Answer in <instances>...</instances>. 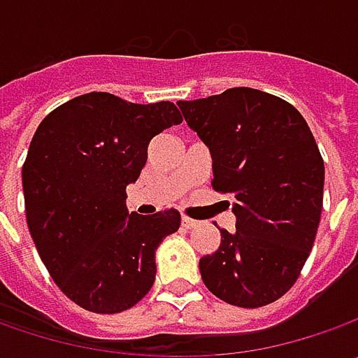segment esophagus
I'll use <instances>...</instances> for the list:
<instances>
[{"instance_id": "esophagus-1", "label": "esophagus", "mask_w": 358, "mask_h": 358, "mask_svg": "<svg viewBox=\"0 0 358 358\" xmlns=\"http://www.w3.org/2000/svg\"><path fill=\"white\" fill-rule=\"evenodd\" d=\"M181 225L185 229H193V227H197V221L195 219H191V217H187V215H183L181 217Z\"/></svg>"}]
</instances>
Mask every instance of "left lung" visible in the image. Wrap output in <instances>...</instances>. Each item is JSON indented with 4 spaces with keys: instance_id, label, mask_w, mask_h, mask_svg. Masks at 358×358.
Masks as SVG:
<instances>
[{
    "instance_id": "1",
    "label": "left lung",
    "mask_w": 358,
    "mask_h": 358,
    "mask_svg": "<svg viewBox=\"0 0 358 358\" xmlns=\"http://www.w3.org/2000/svg\"><path fill=\"white\" fill-rule=\"evenodd\" d=\"M213 157V185L235 197L237 231L201 257L205 287L245 309L281 299L299 279L323 211L324 163L307 121L285 99L233 87L179 101Z\"/></svg>"
}]
</instances>
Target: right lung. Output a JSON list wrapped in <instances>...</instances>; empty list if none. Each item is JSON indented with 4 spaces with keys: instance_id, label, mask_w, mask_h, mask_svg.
Listing matches in <instances>:
<instances>
[{
    "instance_id": "add662e5",
    "label": "right lung",
    "mask_w": 358,
    "mask_h": 358,
    "mask_svg": "<svg viewBox=\"0 0 358 358\" xmlns=\"http://www.w3.org/2000/svg\"><path fill=\"white\" fill-rule=\"evenodd\" d=\"M183 117L171 101L139 105L93 91L39 123L21 169L25 219L51 279L81 309H131L155 282V249L177 209L127 213L149 141Z\"/></svg>"
}]
</instances>
